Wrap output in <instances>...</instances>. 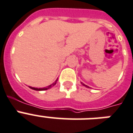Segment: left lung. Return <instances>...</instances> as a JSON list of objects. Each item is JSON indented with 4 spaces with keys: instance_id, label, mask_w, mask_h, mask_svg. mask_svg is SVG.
<instances>
[{
    "instance_id": "obj_1",
    "label": "left lung",
    "mask_w": 133,
    "mask_h": 133,
    "mask_svg": "<svg viewBox=\"0 0 133 133\" xmlns=\"http://www.w3.org/2000/svg\"><path fill=\"white\" fill-rule=\"evenodd\" d=\"M83 85H84V86H85V87H88V88H89V86H87V85H85V84H84V83H83Z\"/></svg>"
}]
</instances>
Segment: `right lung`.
I'll use <instances>...</instances> for the list:
<instances>
[{
  "label": "right lung",
  "mask_w": 133,
  "mask_h": 133,
  "mask_svg": "<svg viewBox=\"0 0 133 133\" xmlns=\"http://www.w3.org/2000/svg\"><path fill=\"white\" fill-rule=\"evenodd\" d=\"M57 79L56 80L55 83H53L51 84V85H49V86H48V87H44V88H37V87H30L31 89H33V90H36V91H43V90H47V89H50V88H51L52 87H53L54 85L57 83Z\"/></svg>",
  "instance_id": "1"
}]
</instances>
